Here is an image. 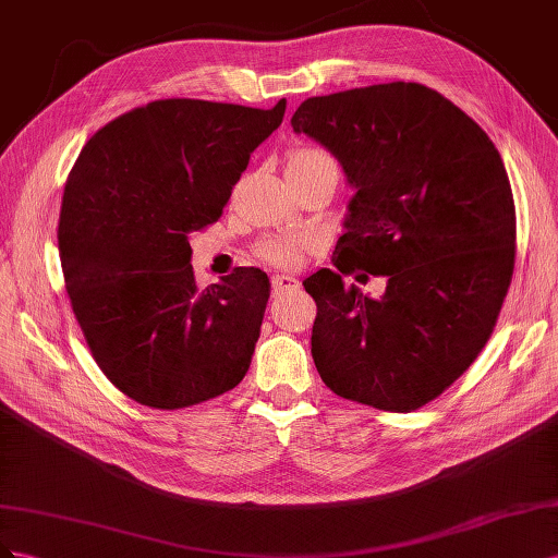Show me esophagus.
<instances>
[{"mask_svg":"<svg viewBox=\"0 0 558 558\" xmlns=\"http://www.w3.org/2000/svg\"><path fill=\"white\" fill-rule=\"evenodd\" d=\"M270 288H274V296H280L284 292H292L299 288V280L294 276H288V274H278L270 278Z\"/></svg>","mask_w":558,"mask_h":558,"instance_id":"34e87169","label":"esophagus"}]
</instances>
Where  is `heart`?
<instances>
[{
    "label": "heart",
    "mask_w": 558,
    "mask_h": 558,
    "mask_svg": "<svg viewBox=\"0 0 558 558\" xmlns=\"http://www.w3.org/2000/svg\"><path fill=\"white\" fill-rule=\"evenodd\" d=\"M315 161H331V158L325 151L317 149H296L290 156V166H301V163H315ZM313 245V238L308 233H290V235H278V238H268L259 245V257L266 259L268 264L276 266H292L299 262L301 252L308 250Z\"/></svg>",
    "instance_id": "1"
}]
</instances>
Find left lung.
Wrapping results in <instances>:
<instances>
[{"mask_svg":"<svg viewBox=\"0 0 558 558\" xmlns=\"http://www.w3.org/2000/svg\"><path fill=\"white\" fill-rule=\"evenodd\" d=\"M333 154L348 184L333 266L304 280L311 353L329 390L413 411L447 390L486 345L512 282L517 213L502 158L463 109L421 84L308 98L292 117ZM386 275L372 300L342 276Z\"/></svg>","mask_w":558,"mask_h":558,"instance_id":"8db88e82","label":"left lung"}]
</instances>
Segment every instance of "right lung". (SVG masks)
<instances>
[{"label": "right lung", "mask_w": 558, "mask_h": 558, "mask_svg": "<svg viewBox=\"0 0 558 558\" xmlns=\"http://www.w3.org/2000/svg\"><path fill=\"white\" fill-rule=\"evenodd\" d=\"M284 107L156 100L109 121L78 154L60 208V264L95 362L131 400L184 409L247 374L268 276L235 268L201 290L189 235L221 217Z\"/></svg>", "instance_id": "add662e5"}]
</instances>
